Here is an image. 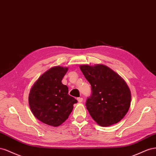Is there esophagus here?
I'll return each instance as SVG.
<instances>
[{
  "mask_svg": "<svg viewBox=\"0 0 156 156\" xmlns=\"http://www.w3.org/2000/svg\"><path fill=\"white\" fill-rule=\"evenodd\" d=\"M77 100H78V103H82V102L83 101V98H82V97H78V99H77Z\"/></svg>",
  "mask_w": 156,
  "mask_h": 156,
  "instance_id": "1",
  "label": "esophagus"
}]
</instances>
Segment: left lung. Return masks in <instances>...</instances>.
Masks as SVG:
<instances>
[{"mask_svg":"<svg viewBox=\"0 0 156 156\" xmlns=\"http://www.w3.org/2000/svg\"><path fill=\"white\" fill-rule=\"evenodd\" d=\"M91 86L92 94L86 106L91 118L101 126L122 120L131 105V91L125 80L104 65L80 66Z\"/></svg>","mask_w":156,"mask_h":156,"instance_id":"8db88e82","label":"left lung"}]
</instances>
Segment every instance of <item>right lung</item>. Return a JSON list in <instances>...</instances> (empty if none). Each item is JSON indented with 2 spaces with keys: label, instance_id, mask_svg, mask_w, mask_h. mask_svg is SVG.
I'll list each match as a JSON object with an SVG mask.
<instances>
[{
  "label": "right lung",
  "instance_id": "1",
  "mask_svg": "<svg viewBox=\"0 0 156 156\" xmlns=\"http://www.w3.org/2000/svg\"><path fill=\"white\" fill-rule=\"evenodd\" d=\"M67 67L53 66L39 77L31 87L29 104L31 112L47 125L57 127L69 116L77 100L69 95L68 87L61 81Z\"/></svg>",
  "mask_w": 156,
  "mask_h": 156
}]
</instances>
